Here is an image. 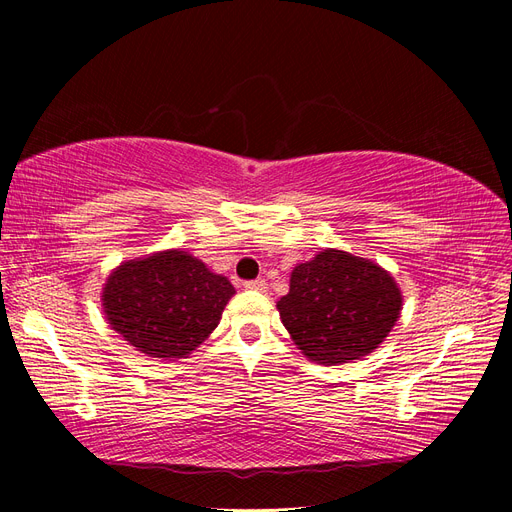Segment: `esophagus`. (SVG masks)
<instances>
[{"label":"esophagus","mask_w":512,"mask_h":512,"mask_svg":"<svg viewBox=\"0 0 512 512\" xmlns=\"http://www.w3.org/2000/svg\"><path fill=\"white\" fill-rule=\"evenodd\" d=\"M247 290H254V292H265L267 290V282L265 280H252V282H245Z\"/></svg>","instance_id":"obj_1"}]
</instances>
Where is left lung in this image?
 <instances>
[{
  "label": "left lung",
  "mask_w": 512,
  "mask_h": 512,
  "mask_svg": "<svg viewBox=\"0 0 512 512\" xmlns=\"http://www.w3.org/2000/svg\"><path fill=\"white\" fill-rule=\"evenodd\" d=\"M401 309L404 294L389 271L333 247L299 262L288 294L277 301L294 346L318 365H344L374 352Z\"/></svg>",
  "instance_id": "obj_1"
}]
</instances>
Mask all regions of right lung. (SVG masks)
I'll list each match as a JSON object with an SVG mask.
<instances>
[{
	"label": "right lung",
	"mask_w": 512,
	"mask_h": 512,
	"mask_svg": "<svg viewBox=\"0 0 512 512\" xmlns=\"http://www.w3.org/2000/svg\"><path fill=\"white\" fill-rule=\"evenodd\" d=\"M235 288L203 260L162 250L123 260L102 286V312L111 329L149 359L177 361L215 331Z\"/></svg>",
	"instance_id": "1"
}]
</instances>
